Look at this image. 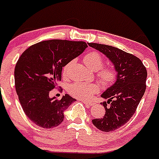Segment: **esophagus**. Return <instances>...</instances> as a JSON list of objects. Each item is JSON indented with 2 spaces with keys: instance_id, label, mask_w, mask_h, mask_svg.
I'll list each match as a JSON object with an SVG mask.
<instances>
[{
  "instance_id": "34e87169",
  "label": "esophagus",
  "mask_w": 159,
  "mask_h": 159,
  "mask_svg": "<svg viewBox=\"0 0 159 159\" xmlns=\"http://www.w3.org/2000/svg\"><path fill=\"white\" fill-rule=\"evenodd\" d=\"M82 102L84 104H85V105H87V106H89V107H91V106H92V105H94V103H93V102H87V101H82Z\"/></svg>"
}]
</instances>
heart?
<instances>
[{"instance_id":"b5f03b06","label":"heart","mask_w":159,"mask_h":159,"mask_svg":"<svg viewBox=\"0 0 159 159\" xmlns=\"http://www.w3.org/2000/svg\"><path fill=\"white\" fill-rule=\"evenodd\" d=\"M84 62L89 68L93 70H98L103 66L104 58L102 54L95 51L88 53L84 57ZM68 69V65L65 66L63 74L65 75ZM117 70L113 67H107L102 68L98 72V78L105 85H109L115 81L117 78ZM68 93L70 95L79 99H89L91 96L100 91V86L95 83L76 82L73 83L68 87Z\"/></svg>"}]
</instances>
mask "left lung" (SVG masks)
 Returning <instances> with one entry per match:
<instances>
[{"mask_svg":"<svg viewBox=\"0 0 159 159\" xmlns=\"http://www.w3.org/2000/svg\"><path fill=\"white\" fill-rule=\"evenodd\" d=\"M88 44L105 54L118 74L115 82L101 95L108 99L102 103L105 115L92 120L97 129L109 132L124 125L134 114L146 89L147 70L139 57L122 50L97 43Z\"/></svg>","mask_w":159,"mask_h":159,"instance_id":"1","label":"left lung"}]
</instances>
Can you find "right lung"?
I'll return each instance as SVG.
<instances>
[{
	"label": "right lung",
	"instance_id": "right-lung-1",
	"mask_svg": "<svg viewBox=\"0 0 159 159\" xmlns=\"http://www.w3.org/2000/svg\"><path fill=\"white\" fill-rule=\"evenodd\" d=\"M88 47L84 41L49 40L25 50L16 64V92L25 115L44 129L58 126L64 112L76 101L68 94L61 100L50 98V91L61 80L62 68L82 54Z\"/></svg>",
	"mask_w": 159,
	"mask_h": 159
}]
</instances>
